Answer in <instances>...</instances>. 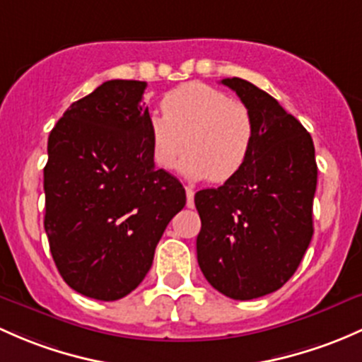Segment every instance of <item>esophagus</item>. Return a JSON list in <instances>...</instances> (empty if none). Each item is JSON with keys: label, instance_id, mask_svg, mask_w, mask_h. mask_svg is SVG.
Returning a JSON list of instances; mask_svg holds the SVG:
<instances>
[{"label": "esophagus", "instance_id": "1", "mask_svg": "<svg viewBox=\"0 0 362 362\" xmlns=\"http://www.w3.org/2000/svg\"><path fill=\"white\" fill-rule=\"evenodd\" d=\"M185 194H187V208H194V189L185 187Z\"/></svg>", "mask_w": 362, "mask_h": 362}]
</instances>
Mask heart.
<instances>
[{"mask_svg":"<svg viewBox=\"0 0 362 362\" xmlns=\"http://www.w3.org/2000/svg\"><path fill=\"white\" fill-rule=\"evenodd\" d=\"M163 114L147 121L156 166L171 170L187 147L182 171L189 178L226 182L248 161L255 140L248 109L226 91L192 81L168 91L161 100Z\"/></svg>","mask_w":362,"mask_h":362,"instance_id":"obj_1","label":"heart"}]
</instances>
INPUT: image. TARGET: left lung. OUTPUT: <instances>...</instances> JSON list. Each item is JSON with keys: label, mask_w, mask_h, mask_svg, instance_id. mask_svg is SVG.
<instances>
[{"label": "left lung", "mask_w": 362, "mask_h": 362, "mask_svg": "<svg viewBox=\"0 0 362 362\" xmlns=\"http://www.w3.org/2000/svg\"><path fill=\"white\" fill-rule=\"evenodd\" d=\"M255 124L248 161L218 189L196 192L197 264L208 283L234 300L279 290L310 245L317 165L310 133L267 91L222 79Z\"/></svg>", "instance_id": "left-lung-1"}]
</instances>
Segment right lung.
I'll use <instances>...</instances> for the list:
<instances>
[{"label":"right lung","mask_w":362,"mask_h":362,"mask_svg":"<svg viewBox=\"0 0 362 362\" xmlns=\"http://www.w3.org/2000/svg\"><path fill=\"white\" fill-rule=\"evenodd\" d=\"M146 81L111 79L71 104L48 136L45 230L74 291L112 302L149 272L185 189L154 168Z\"/></svg>","instance_id":"add662e5"}]
</instances>
